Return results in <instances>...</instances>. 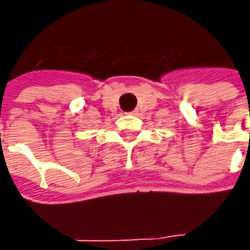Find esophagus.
<instances>
[{"instance_id":"34e87169","label":"esophagus","mask_w":250,"mask_h":250,"mask_svg":"<svg viewBox=\"0 0 250 250\" xmlns=\"http://www.w3.org/2000/svg\"><path fill=\"white\" fill-rule=\"evenodd\" d=\"M129 114H131V115H136L137 111H131V113H129Z\"/></svg>"}]
</instances>
